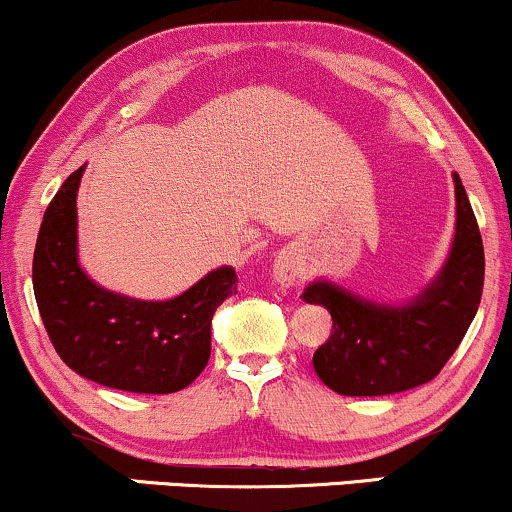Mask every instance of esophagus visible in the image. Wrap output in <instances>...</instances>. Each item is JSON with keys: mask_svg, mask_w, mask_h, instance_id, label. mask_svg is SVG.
Here are the masks:
<instances>
[{"mask_svg": "<svg viewBox=\"0 0 512 512\" xmlns=\"http://www.w3.org/2000/svg\"><path fill=\"white\" fill-rule=\"evenodd\" d=\"M272 276L276 284L286 286V289H291V286H296L298 281H301L303 276V264L298 260V255L293 250H284L276 255L274 260V267H272Z\"/></svg>", "mask_w": 512, "mask_h": 512, "instance_id": "esophagus-1", "label": "esophagus"}]
</instances>
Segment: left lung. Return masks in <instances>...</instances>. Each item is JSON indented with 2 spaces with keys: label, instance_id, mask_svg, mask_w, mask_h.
I'll list each match as a JSON object with an SVG mask.
<instances>
[{
  "label": "left lung",
  "instance_id": "1",
  "mask_svg": "<svg viewBox=\"0 0 512 512\" xmlns=\"http://www.w3.org/2000/svg\"><path fill=\"white\" fill-rule=\"evenodd\" d=\"M455 180L457 226L448 262L407 305H380L358 298L330 281H315L305 303L325 305L332 334L315 351L317 378L346 397L404 392L433 380L460 346L477 315L484 289V243L479 223Z\"/></svg>",
  "mask_w": 512,
  "mask_h": 512
}]
</instances>
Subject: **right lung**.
I'll return each instance as SVG.
<instances>
[{"mask_svg": "<svg viewBox=\"0 0 512 512\" xmlns=\"http://www.w3.org/2000/svg\"><path fill=\"white\" fill-rule=\"evenodd\" d=\"M84 166L52 197L33 255V291L48 337L74 373L115 390L168 395L202 373L211 317L236 293L221 267L170 301H137L93 284L76 255V190Z\"/></svg>", "mask_w": 512, "mask_h": 512, "instance_id": "right-lung-1", "label": "right lung"}]
</instances>
